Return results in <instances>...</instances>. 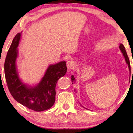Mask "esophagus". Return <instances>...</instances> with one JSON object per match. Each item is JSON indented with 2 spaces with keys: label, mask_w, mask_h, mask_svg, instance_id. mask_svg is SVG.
<instances>
[{
  "label": "esophagus",
  "mask_w": 133,
  "mask_h": 133,
  "mask_svg": "<svg viewBox=\"0 0 133 133\" xmlns=\"http://www.w3.org/2000/svg\"><path fill=\"white\" fill-rule=\"evenodd\" d=\"M75 62H74L72 60H69L67 62V67L69 69V70H71L75 68Z\"/></svg>",
  "instance_id": "1"
}]
</instances>
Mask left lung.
Listing matches in <instances>:
<instances>
[{
    "instance_id": "1",
    "label": "left lung",
    "mask_w": 133,
    "mask_h": 133,
    "mask_svg": "<svg viewBox=\"0 0 133 133\" xmlns=\"http://www.w3.org/2000/svg\"><path fill=\"white\" fill-rule=\"evenodd\" d=\"M119 48H120V50L121 52H122L123 55L124 56V57L125 58V62L126 63H127L128 64V67H129V71H130V73H131V67H130V60H129V57H128L127 56V52H126L125 51V48L124 46H123V44L120 43V45H119ZM132 73H133V71H132ZM71 80L72 81V84H75V83H76V79L75 77H74L73 75H72L71 76ZM81 105V104H80ZM82 106V105H81ZM83 108H84V109H85V107H84L83 106H82Z\"/></svg>"
}]
</instances>
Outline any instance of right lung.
Instances as JSON below:
<instances>
[{
    "label": "right lung",
    "mask_w": 133,
    "mask_h": 133,
    "mask_svg": "<svg viewBox=\"0 0 133 133\" xmlns=\"http://www.w3.org/2000/svg\"><path fill=\"white\" fill-rule=\"evenodd\" d=\"M22 33H18L13 39L4 62V75L10 94L18 103L35 111L48 110L55 102L56 85L58 80L66 75V63L62 61L50 64L37 85H29L19 77L16 60L17 47Z\"/></svg>",
    "instance_id": "obj_1"
}]
</instances>
